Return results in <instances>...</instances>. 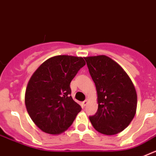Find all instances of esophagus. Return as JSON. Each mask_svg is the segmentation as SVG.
Masks as SVG:
<instances>
[{
    "instance_id": "1",
    "label": "esophagus",
    "mask_w": 156,
    "mask_h": 156,
    "mask_svg": "<svg viewBox=\"0 0 156 156\" xmlns=\"http://www.w3.org/2000/svg\"><path fill=\"white\" fill-rule=\"evenodd\" d=\"M88 101H88V100H87V99H86V100H85V101H83V105H84V106H86V105H87Z\"/></svg>"
}]
</instances>
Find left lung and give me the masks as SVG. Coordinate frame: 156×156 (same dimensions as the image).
<instances>
[{"label": "left lung", "mask_w": 156, "mask_h": 156, "mask_svg": "<svg viewBox=\"0 0 156 156\" xmlns=\"http://www.w3.org/2000/svg\"><path fill=\"white\" fill-rule=\"evenodd\" d=\"M97 90V113L89 117L99 133L114 135L126 129L136 114V89L123 69L106 55L85 57Z\"/></svg>", "instance_id": "left-lung-1"}]
</instances>
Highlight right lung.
<instances>
[{
	"mask_svg": "<svg viewBox=\"0 0 156 156\" xmlns=\"http://www.w3.org/2000/svg\"><path fill=\"white\" fill-rule=\"evenodd\" d=\"M85 65L82 57L56 55L44 62L30 77L25 105L33 122L43 132L63 133L81 111L70 96V83Z\"/></svg>",
	"mask_w": 156,
	"mask_h": 156,
	"instance_id": "obj_1",
	"label": "right lung"
}]
</instances>
